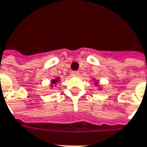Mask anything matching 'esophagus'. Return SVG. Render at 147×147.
Masks as SVG:
<instances>
[{
	"instance_id": "34e87169",
	"label": "esophagus",
	"mask_w": 147,
	"mask_h": 147,
	"mask_svg": "<svg viewBox=\"0 0 147 147\" xmlns=\"http://www.w3.org/2000/svg\"><path fill=\"white\" fill-rule=\"evenodd\" d=\"M71 75L72 76H79L80 72H79L78 71H71Z\"/></svg>"
}]
</instances>
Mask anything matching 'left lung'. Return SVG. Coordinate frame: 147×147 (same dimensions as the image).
I'll return each instance as SVG.
<instances>
[{
  "mask_svg": "<svg viewBox=\"0 0 147 147\" xmlns=\"http://www.w3.org/2000/svg\"><path fill=\"white\" fill-rule=\"evenodd\" d=\"M96 84H97V83H96Z\"/></svg>",
  "mask_w": 147,
  "mask_h": 147,
  "instance_id": "left-lung-1",
  "label": "left lung"
}]
</instances>
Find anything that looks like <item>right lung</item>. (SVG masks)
<instances>
[{
  "label": "right lung",
  "mask_w": 147,
  "mask_h": 147,
  "mask_svg": "<svg viewBox=\"0 0 147 147\" xmlns=\"http://www.w3.org/2000/svg\"><path fill=\"white\" fill-rule=\"evenodd\" d=\"M58 81V78H56L55 80H52V84H54L55 83H57Z\"/></svg>",
  "instance_id": "right-lung-1"
}]
</instances>
